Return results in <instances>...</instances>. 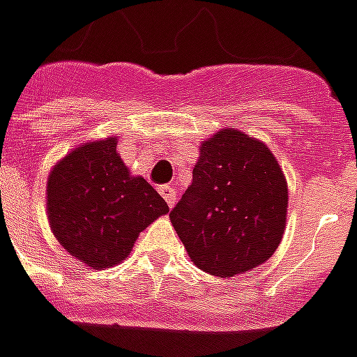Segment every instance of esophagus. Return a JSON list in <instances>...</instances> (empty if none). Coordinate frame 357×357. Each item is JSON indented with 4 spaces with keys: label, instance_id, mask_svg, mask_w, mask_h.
Wrapping results in <instances>:
<instances>
[{
    "label": "esophagus",
    "instance_id": "34e87169",
    "mask_svg": "<svg viewBox=\"0 0 357 357\" xmlns=\"http://www.w3.org/2000/svg\"><path fill=\"white\" fill-rule=\"evenodd\" d=\"M159 194L165 198V202L169 204V208H173L174 202H176V192H174L173 186H169V184H163V186H159Z\"/></svg>",
    "mask_w": 357,
    "mask_h": 357
}]
</instances>
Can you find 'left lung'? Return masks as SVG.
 Returning a JSON list of instances; mask_svg holds the SVG:
<instances>
[{"instance_id":"1","label":"left lung","mask_w":357,"mask_h":357,"mask_svg":"<svg viewBox=\"0 0 357 357\" xmlns=\"http://www.w3.org/2000/svg\"><path fill=\"white\" fill-rule=\"evenodd\" d=\"M286 213L287 183L276 157L227 128L204 142L192 184L169 215L194 264L231 278L274 255Z\"/></svg>"}]
</instances>
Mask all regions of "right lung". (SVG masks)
<instances>
[{
  "instance_id": "add662e5",
  "label": "right lung",
  "mask_w": 357,
  "mask_h": 357,
  "mask_svg": "<svg viewBox=\"0 0 357 357\" xmlns=\"http://www.w3.org/2000/svg\"><path fill=\"white\" fill-rule=\"evenodd\" d=\"M46 192L56 239L95 270L122 262L137 235L169 211L146 178L130 174L116 151V137L66 155L52 169Z\"/></svg>"
}]
</instances>
